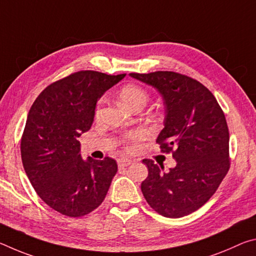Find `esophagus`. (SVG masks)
<instances>
[{
	"instance_id": "34e87169",
	"label": "esophagus",
	"mask_w": 256,
	"mask_h": 256,
	"mask_svg": "<svg viewBox=\"0 0 256 256\" xmlns=\"http://www.w3.org/2000/svg\"><path fill=\"white\" fill-rule=\"evenodd\" d=\"M133 162H134V160L128 159V158H120V159L118 160L120 167H128V166H130V164H131Z\"/></svg>"
}]
</instances>
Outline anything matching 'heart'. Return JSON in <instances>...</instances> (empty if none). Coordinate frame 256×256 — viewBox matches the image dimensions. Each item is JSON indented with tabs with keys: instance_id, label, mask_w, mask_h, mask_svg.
Segmentation results:
<instances>
[{
	"instance_id": "b5f03b06",
	"label": "heart",
	"mask_w": 256,
	"mask_h": 256,
	"mask_svg": "<svg viewBox=\"0 0 256 256\" xmlns=\"http://www.w3.org/2000/svg\"><path fill=\"white\" fill-rule=\"evenodd\" d=\"M120 98L123 102L124 105L131 108V110H136L138 107H144V105L148 102L149 94L144 88L138 86L136 84H128L122 88L120 92ZM99 112V107L97 110V114ZM142 132L136 131L128 133L124 138V142L128 144V146L131 148L132 142L140 140L142 138Z\"/></svg>"
}]
</instances>
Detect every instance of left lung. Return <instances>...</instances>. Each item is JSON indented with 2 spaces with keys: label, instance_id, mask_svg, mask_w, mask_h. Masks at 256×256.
Here are the masks:
<instances>
[{
  "label": "left lung",
  "instance_id": "obj_1",
  "mask_svg": "<svg viewBox=\"0 0 256 256\" xmlns=\"http://www.w3.org/2000/svg\"><path fill=\"white\" fill-rule=\"evenodd\" d=\"M130 76L151 86L164 100L162 150L172 151L176 166L164 172L144 159L148 177L141 190L152 209L167 218L188 216L214 196L229 170V132L224 112L209 89L176 72Z\"/></svg>",
  "mask_w": 256,
  "mask_h": 256
}]
</instances>
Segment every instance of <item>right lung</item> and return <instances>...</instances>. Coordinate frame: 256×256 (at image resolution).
<instances>
[{
    "label": "right lung",
    "instance_id": "obj_1",
    "mask_svg": "<svg viewBox=\"0 0 256 256\" xmlns=\"http://www.w3.org/2000/svg\"><path fill=\"white\" fill-rule=\"evenodd\" d=\"M126 74L80 71L50 84L30 108L21 140L26 174L52 209L82 216L102 204L118 172L114 159H82V133L94 123L97 102Z\"/></svg>",
    "mask_w": 256,
    "mask_h": 256
}]
</instances>
